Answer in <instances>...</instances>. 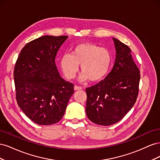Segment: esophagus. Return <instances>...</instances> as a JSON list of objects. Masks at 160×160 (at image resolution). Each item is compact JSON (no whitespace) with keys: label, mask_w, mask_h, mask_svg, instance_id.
Here are the masks:
<instances>
[{"label":"esophagus","mask_w":160,"mask_h":160,"mask_svg":"<svg viewBox=\"0 0 160 160\" xmlns=\"http://www.w3.org/2000/svg\"><path fill=\"white\" fill-rule=\"evenodd\" d=\"M82 89H83V88H82L81 87L77 86V85H75V86H74V89H75V91H77V90H81Z\"/></svg>","instance_id":"obj_1"}]
</instances>
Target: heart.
<instances>
[{
  "instance_id": "obj_1",
  "label": "heart",
  "mask_w": 160,
  "mask_h": 160,
  "mask_svg": "<svg viewBox=\"0 0 160 160\" xmlns=\"http://www.w3.org/2000/svg\"><path fill=\"white\" fill-rule=\"evenodd\" d=\"M111 60L108 49L93 43L84 42L75 46L71 54L65 53L62 55L60 65L67 79L74 78L79 70V65H81V80L89 79L96 82L102 79L108 73Z\"/></svg>"
}]
</instances>
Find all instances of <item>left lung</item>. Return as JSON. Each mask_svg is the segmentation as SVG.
<instances>
[{
	"label": "left lung",
	"instance_id": "1",
	"mask_svg": "<svg viewBox=\"0 0 160 160\" xmlns=\"http://www.w3.org/2000/svg\"><path fill=\"white\" fill-rule=\"evenodd\" d=\"M116 55L113 67L104 80L86 89V114L91 122L108 126L118 123L136 101L140 72L130 48L113 38Z\"/></svg>",
	"mask_w": 160,
	"mask_h": 160
}]
</instances>
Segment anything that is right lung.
<instances>
[{
  "label": "right lung",
  "mask_w": 160,
  "mask_h": 160,
  "mask_svg": "<svg viewBox=\"0 0 160 160\" xmlns=\"http://www.w3.org/2000/svg\"><path fill=\"white\" fill-rule=\"evenodd\" d=\"M68 36L45 35L22 48L16 62L14 81L17 103L38 125H49L62 119L74 85L60 76L55 57Z\"/></svg>",
  "instance_id": "1"
}]
</instances>
